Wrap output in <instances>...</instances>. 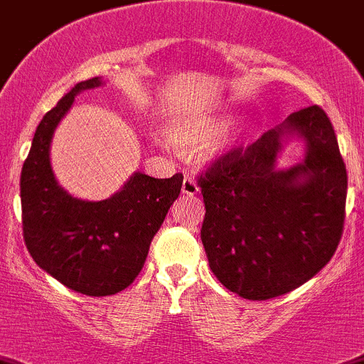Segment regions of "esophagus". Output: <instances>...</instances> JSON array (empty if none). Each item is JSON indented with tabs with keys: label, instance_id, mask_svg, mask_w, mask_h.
<instances>
[{
	"label": "esophagus",
	"instance_id": "esophagus-1",
	"mask_svg": "<svg viewBox=\"0 0 364 364\" xmlns=\"http://www.w3.org/2000/svg\"><path fill=\"white\" fill-rule=\"evenodd\" d=\"M197 192H199V186H197L196 179L193 178L183 179V193H186V196H196Z\"/></svg>",
	"mask_w": 364,
	"mask_h": 364
}]
</instances>
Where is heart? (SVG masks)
<instances>
[{"mask_svg": "<svg viewBox=\"0 0 364 364\" xmlns=\"http://www.w3.org/2000/svg\"><path fill=\"white\" fill-rule=\"evenodd\" d=\"M225 126L224 117H215L210 121H178L168 128V136L179 147H200L213 139Z\"/></svg>", "mask_w": 364, "mask_h": 364, "instance_id": "1", "label": "heart"}]
</instances>
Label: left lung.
Masks as SVG:
<instances>
[{
	"label": "left lung",
	"mask_w": 364,
	"mask_h": 364,
	"mask_svg": "<svg viewBox=\"0 0 364 364\" xmlns=\"http://www.w3.org/2000/svg\"><path fill=\"white\" fill-rule=\"evenodd\" d=\"M306 140L302 164L277 171L280 140ZM204 199L200 240L218 281L249 301H267L316 276L343 235L347 168L320 107L288 115L247 147H232L197 176Z\"/></svg>",
	"instance_id": "8db88e82"
}]
</instances>
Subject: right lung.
I'll use <instances>...</instances> for the list:
<instances>
[{"instance_id":"1","label":"right lung","mask_w":364,"mask_h":364,"mask_svg":"<svg viewBox=\"0 0 364 364\" xmlns=\"http://www.w3.org/2000/svg\"><path fill=\"white\" fill-rule=\"evenodd\" d=\"M100 85V77L76 83L42 117L21 171L28 252L63 287L88 297L119 294L135 281L183 185V174L156 179L135 172L121 192L97 203L74 199L60 188L49 164L53 132L74 96Z\"/></svg>"}]
</instances>
